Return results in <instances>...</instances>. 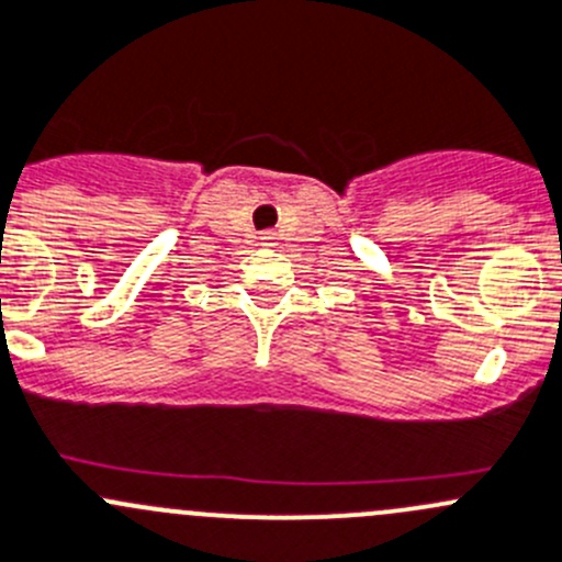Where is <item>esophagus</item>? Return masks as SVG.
<instances>
[{
	"label": "esophagus",
	"instance_id": "1",
	"mask_svg": "<svg viewBox=\"0 0 562 562\" xmlns=\"http://www.w3.org/2000/svg\"><path fill=\"white\" fill-rule=\"evenodd\" d=\"M266 238H269V236H266Z\"/></svg>",
	"mask_w": 562,
	"mask_h": 562
}]
</instances>
